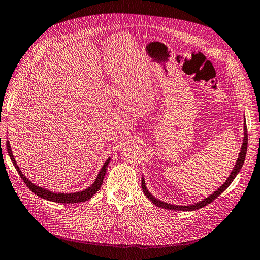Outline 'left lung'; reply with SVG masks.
<instances>
[{"instance_id": "8db88e82", "label": "left lung", "mask_w": 260, "mask_h": 260, "mask_svg": "<svg viewBox=\"0 0 260 260\" xmlns=\"http://www.w3.org/2000/svg\"><path fill=\"white\" fill-rule=\"evenodd\" d=\"M247 144H248V135H247V126H246V123L244 125V141H243V145H242V148H241V152H239V156L237 158V161L234 169L231 172L230 177L228 178V180L224 182L223 185H221L214 193L209 196L208 198H205L202 201H200L199 203L196 204H192V205H174V204H169V203H166L160 201V200H157L154 196H151L149 193V191L146 188V184H145V180L144 178H142V188H143V192L144 194L147 197L150 201L154 203L158 208H162V209H167V210H175V211H193V210H198L200 208H203V206L210 204L211 202L214 201V200L221 194L223 192L229 188V185L232 183V181L234 180L235 177L237 176V174L239 172V170L242 169L244 161H245V157H246V152H247Z\"/></svg>"}]
</instances>
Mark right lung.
Masks as SVG:
<instances>
[{"label":"right lung","instance_id":"right-lung-1","mask_svg":"<svg viewBox=\"0 0 260 260\" xmlns=\"http://www.w3.org/2000/svg\"><path fill=\"white\" fill-rule=\"evenodd\" d=\"M6 149H8L11 160H12L13 165L15 166V169L17 170L19 177L23 179V181L29 188L30 191L34 192V193L37 194L38 197H41L45 200H48V201L57 202V203H64V204L66 203H80V202L88 201L89 199H91L93 196H94L96 192L100 190V188H101V185L103 183V179H104V176H105V172H106V168H108V165L110 164V160H111V158L106 159V161L104 162L103 167L101 168V170H100V172H99L95 181L93 182V184L91 185V187H89L88 189H85L83 191H80V192H76V193H55V192L46 190L44 188L38 187V185H36L34 183H31L28 180V179L25 177V175H23V172L21 171V169H19V167L15 161L14 156H13V152H12L11 145H10L9 141L6 142Z\"/></svg>","mask_w":260,"mask_h":260}]
</instances>
